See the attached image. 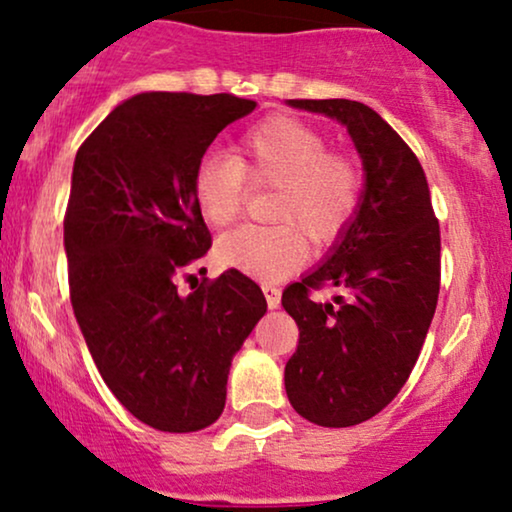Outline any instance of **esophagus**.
Here are the masks:
<instances>
[{"label":"esophagus","mask_w":512,"mask_h":512,"mask_svg":"<svg viewBox=\"0 0 512 512\" xmlns=\"http://www.w3.org/2000/svg\"><path fill=\"white\" fill-rule=\"evenodd\" d=\"M263 294H266L268 308H277V306H280V296H282V292H280V289H277L275 285H263Z\"/></svg>","instance_id":"34e87169"}]
</instances>
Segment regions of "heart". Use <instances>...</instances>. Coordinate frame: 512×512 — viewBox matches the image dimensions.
Wrapping results in <instances>:
<instances>
[{
	"label": "heart",
	"instance_id": "obj_1",
	"mask_svg": "<svg viewBox=\"0 0 512 512\" xmlns=\"http://www.w3.org/2000/svg\"><path fill=\"white\" fill-rule=\"evenodd\" d=\"M325 132L277 113L246 130L232 156L206 154L192 178L199 213L213 227L242 216L251 187H275V225L239 227L220 239L218 261L275 282L306 261V239L323 246L344 235L363 201V170L344 151L327 149Z\"/></svg>",
	"mask_w": 512,
	"mask_h": 512
}]
</instances>
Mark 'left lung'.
Here are the masks:
<instances>
[{"label": "left lung", "instance_id": "8db88e82", "mask_svg": "<svg viewBox=\"0 0 512 512\" xmlns=\"http://www.w3.org/2000/svg\"><path fill=\"white\" fill-rule=\"evenodd\" d=\"M289 104L346 125L365 168L358 216L323 266L282 292L299 325L289 403L320 427H351L387 408L418 361L439 299V220L418 156L380 113L349 99ZM323 286L347 296L318 305L310 294Z\"/></svg>", "mask_w": 512, "mask_h": 512}]
</instances>
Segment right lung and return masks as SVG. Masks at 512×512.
<instances>
[{"mask_svg":"<svg viewBox=\"0 0 512 512\" xmlns=\"http://www.w3.org/2000/svg\"><path fill=\"white\" fill-rule=\"evenodd\" d=\"M254 109L235 94H137L75 154L63 218L75 318L106 387L154 430L197 432L220 418L232 356L268 308L235 268L187 296L175 285L211 249L194 170Z\"/></svg>","mask_w":512,"mask_h":512,"instance_id":"1","label":"right lung"}]
</instances>
